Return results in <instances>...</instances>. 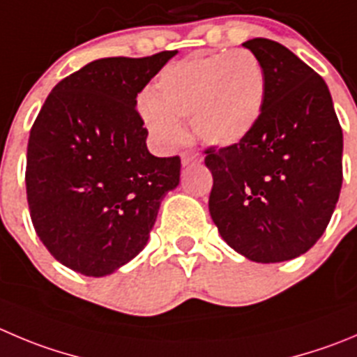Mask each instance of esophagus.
Here are the masks:
<instances>
[{"label": "esophagus", "mask_w": 357, "mask_h": 357, "mask_svg": "<svg viewBox=\"0 0 357 357\" xmlns=\"http://www.w3.org/2000/svg\"><path fill=\"white\" fill-rule=\"evenodd\" d=\"M182 166H191V165H199L202 162V158L198 155V152H184L181 155Z\"/></svg>", "instance_id": "esophagus-1"}]
</instances>
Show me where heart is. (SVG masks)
Segmentation results:
<instances>
[{
  "label": "heart",
  "mask_w": 357,
  "mask_h": 357,
  "mask_svg": "<svg viewBox=\"0 0 357 357\" xmlns=\"http://www.w3.org/2000/svg\"><path fill=\"white\" fill-rule=\"evenodd\" d=\"M266 98V77L249 50L208 54L169 64L155 80L154 98L140 103L147 130L165 149L184 137L178 121L191 119L202 142L227 147L256 128Z\"/></svg>",
  "instance_id": "b5f03b06"
}]
</instances>
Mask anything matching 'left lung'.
<instances>
[{"mask_svg": "<svg viewBox=\"0 0 357 357\" xmlns=\"http://www.w3.org/2000/svg\"><path fill=\"white\" fill-rule=\"evenodd\" d=\"M266 77L252 133L206 149L208 210L227 245L256 263L307 252L322 236L342 189L344 135L321 75L268 38L243 43Z\"/></svg>", "mask_w": 357, "mask_h": 357, "instance_id": "8db88e82", "label": "left lung"}]
</instances>
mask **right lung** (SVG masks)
Segmentation results:
<instances>
[{
  "mask_svg": "<svg viewBox=\"0 0 357 357\" xmlns=\"http://www.w3.org/2000/svg\"><path fill=\"white\" fill-rule=\"evenodd\" d=\"M176 50L105 57L61 80L28 142L26 191L33 226L61 264L105 277L149 242L181 158H155L137 96Z\"/></svg>",
  "mask_w": 357,
  "mask_h": 357,
  "instance_id": "add662e5",
  "label": "right lung"
}]
</instances>
